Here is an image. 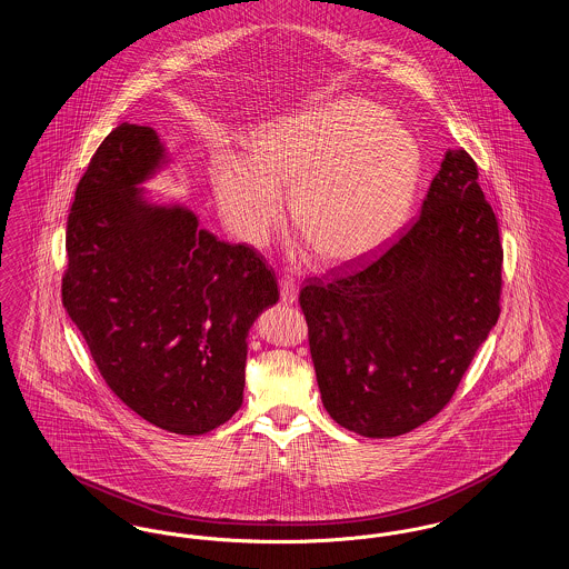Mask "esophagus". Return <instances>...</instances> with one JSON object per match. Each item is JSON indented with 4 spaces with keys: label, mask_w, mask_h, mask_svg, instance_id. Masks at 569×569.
Returning <instances> with one entry per match:
<instances>
[{
    "label": "esophagus",
    "mask_w": 569,
    "mask_h": 569,
    "mask_svg": "<svg viewBox=\"0 0 569 569\" xmlns=\"http://www.w3.org/2000/svg\"><path fill=\"white\" fill-rule=\"evenodd\" d=\"M279 295H281V302H286V305H292V302H297V281H295V279H290V277H283V279H279Z\"/></svg>",
    "instance_id": "34e87169"
}]
</instances>
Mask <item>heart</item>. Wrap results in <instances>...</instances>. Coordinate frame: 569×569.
Here are the masks:
<instances>
[{"mask_svg":"<svg viewBox=\"0 0 569 569\" xmlns=\"http://www.w3.org/2000/svg\"><path fill=\"white\" fill-rule=\"evenodd\" d=\"M413 136L383 110L341 98L279 121L251 147V160L221 156L213 190L228 228L253 247L269 243L292 196L295 230L330 267L388 243L411 213L420 183Z\"/></svg>","mask_w":569,"mask_h":569,"instance_id":"b5f03b06","label":"heart"}]
</instances>
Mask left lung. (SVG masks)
<instances>
[{"label": "left lung", "mask_w": 569, "mask_h": 569, "mask_svg": "<svg viewBox=\"0 0 569 569\" xmlns=\"http://www.w3.org/2000/svg\"><path fill=\"white\" fill-rule=\"evenodd\" d=\"M499 226L465 149L378 260L300 290L322 403L362 437H397L450 403L499 318Z\"/></svg>", "instance_id": "8db88e82"}]
</instances>
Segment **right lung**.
Masks as SVG:
<instances>
[{
	"label": "right lung",
	"instance_id": "add662e5",
	"mask_svg": "<svg viewBox=\"0 0 569 569\" xmlns=\"http://www.w3.org/2000/svg\"><path fill=\"white\" fill-rule=\"evenodd\" d=\"M163 163L153 128L119 123L102 140L68 216L61 300L126 406L163 431L202 435L243 403L247 335L279 288L253 247L142 196Z\"/></svg>",
	"mask_w": 569,
	"mask_h": 569
}]
</instances>
